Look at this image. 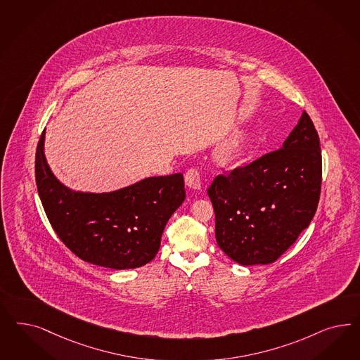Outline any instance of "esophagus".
<instances>
[{"label": "esophagus", "mask_w": 360, "mask_h": 360, "mask_svg": "<svg viewBox=\"0 0 360 360\" xmlns=\"http://www.w3.org/2000/svg\"><path fill=\"white\" fill-rule=\"evenodd\" d=\"M186 184L192 189H201V177H200L198 169L196 168L188 169L186 174Z\"/></svg>", "instance_id": "34e87169"}]
</instances>
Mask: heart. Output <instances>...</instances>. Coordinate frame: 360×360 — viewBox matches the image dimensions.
<instances>
[{
	"instance_id": "heart-1",
	"label": "heart",
	"mask_w": 360,
	"mask_h": 360,
	"mask_svg": "<svg viewBox=\"0 0 360 360\" xmlns=\"http://www.w3.org/2000/svg\"><path fill=\"white\" fill-rule=\"evenodd\" d=\"M250 138L246 134H237L221 148V155L225 162L229 164H238L243 162L249 152Z\"/></svg>"
}]
</instances>
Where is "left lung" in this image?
<instances>
[{
    "instance_id": "1",
    "label": "left lung",
    "mask_w": 360,
    "mask_h": 360,
    "mask_svg": "<svg viewBox=\"0 0 360 360\" xmlns=\"http://www.w3.org/2000/svg\"><path fill=\"white\" fill-rule=\"evenodd\" d=\"M321 184L319 136L303 111L282 148L219 174L209 186L217 245L244 266L277 261L313 220Z\"/></svg>"
}]
</instances>
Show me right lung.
Listing matches in <instances>:
<instances>
[{"mask_svg":"<svg viewBox=\"0 0 360 360\" xmlns=\"http://www.w3.org/2000/svg\"><path fill=\"white\" fill-rule=\"evenodd\" d=\"M45 131L35 152V183L60 241L83 261L115 270L148 264L162 231L184 198L181 174L144 179L110 193L74 192L50 171Z\"/></svg>","mask_w":360,"mask_h":360,"instance_id":"obj_1","label":"right lung"}]
</instances>
